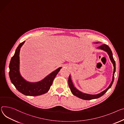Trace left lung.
<instances>
[{"label": "left lung", "instance_id": "obj_1", "mask_svg": "<svg viewBox=\"0 0 124 124\" xmlns=\"http://www.w3.org/2000/svg\"><path fill=\"white\" fill-rule=\"evenodd\" d=\"M99 49L103 50L104 51H105L106 52H107L109 56V58L112 62V63H113V66H114V71H113V78H112V81L110 85L108 86V87L105 89V91H104L103 92H102V93H101L99 94H94V95H92V94H86V93H83L81 92L80 91L78 90L73 85V82L71 80V76L70 75L69 77L68 78V84H69V86L70 88L71 91L72 92V93H73V94H74L75 96L81 98L82 99H84V100H91V99H96L98 98L101 96H102L103 95H104L108 91V90L111 87L112 84H113V83L114 82V74L115 72L116 71V64H115V61L113 58V54H112V51L111 50V49L110 48V47L107 46L106 44H102L101 45V46H99L97 47Z\"/></svg>", "mask_w": 124, "mask_h": 124}]
</instances>
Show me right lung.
Segmentation results:
<instances>
[{"mask_svg":"<svg viewBox=\"0 0 124 124\" xmlns=\"http://www.w3.org/2000/svg\"><path fill=\"white\" fill-rule=\"evenodd\" d=\"M25 41L21 43L16 49L9 64V75L10 80L16 89L22 94L29 96H38L46 93L50 89L56 76L61 67L52 72L42 81L30 83L23 78L19 72V53Z\"/></svg>","mask_w":124,"mask_h":124,"instance_id":"1","label":"right lung"}]
</instances>
